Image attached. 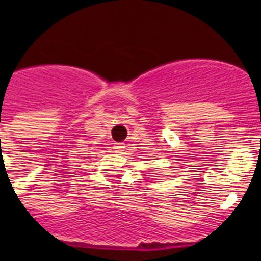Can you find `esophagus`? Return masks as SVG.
Returning a JSON list of instances; mask_svg holds the SVG:
<instances>
[{
    "instance_id": "esophagus-1",
    "label": "esophagus",
    "mask_w": 261,
    "mask_h": 261,
    "mask_svg": "<svg viewBox=\"0 0 261 261\" xmlns=\"http://www.w3.org/2000/svg\"><path fill=\"white\" fill-rule=\"evenodd\" d=\"M114 149H115V152H118V154H121V152L125 151V144H123V143L115 144Z\"/></svg>"
}]
</instances>
